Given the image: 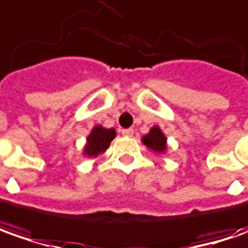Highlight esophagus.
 I'll use <instances>...</instances> for the list:
<instances>
[{
  "label": "esophagus",
  "instance_id": "34e87169",
  "mask_svg": "<svg viewBox=\"0 0 248 248\" xmlns=\"http://www.w3.org/2000/svg\"><path fill=\"white\" fill-rule=\"evenodd\" d=\"M133 129H122V134L124 136H129V137H132L133 136Z\"/></svg>",
  "mask_w": 248,
  "mask_h": 248
}]
</instances>
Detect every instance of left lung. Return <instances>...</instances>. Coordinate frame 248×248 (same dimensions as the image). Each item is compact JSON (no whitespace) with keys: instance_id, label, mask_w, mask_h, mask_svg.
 Returning <instances> with one entry per match:
<instances>
[{"instance_id":"1","label":"left lung","mask_w":248,"mask_h":248,"mask_svg":"<svg viewBox=\"0 0 248 248\" xmlns=\"http://www.w3.org/2000/svg\"><path fill=\"white\" fill-rule=\"evenodd\" d=\"M142 142L151 148V150L156 151V152H163L166 150V137L165 134L160 132L159 127H152L150 134H147L145 137H142Z\"/></svg>"}]
</instances>
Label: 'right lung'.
Listing matches in <instances>:
<instances>
[{"label": "right lung", "instance_id": "1", "mask_svg": "<svg viewBox=\"0 0 248 248\" xmlns=\"http://www.w3.org/2000/svg\"><path fill=\"white\" fill-rule=\"evenodd\" d=\"M114 137H115L114 129H104L101 126H96L88 137L85 154L88 156H97L98 154L107 150L109 147V142L114 140Z\"/></svg>", "mask_w": 248, "mask_h": 248}]
</instances>
